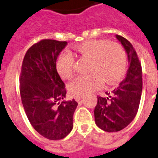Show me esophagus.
Returning <instances> with one entry per match:
<instances>
[{"instance_id":"esophagus-1","label":"esophagus","mask_w":158,"mask_h":158,"mask_svg":"<svg viewBox=\"0 0 158 158\" xmlns=\"http://www.w3.org/2000/svg\"><path fill=\"white\" fill-rule=\"evenodd\" d=\"M83 98V95H75L74 96V100H76V101H79V100H81Z\"/></svg>"}]
</instances>
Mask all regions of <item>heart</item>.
I'll use <instances>...</instances> for the list:
<instances>
[{"mask_svg":"<svg viewBox=\"0 0 158 158\" xmlns=\"http://www.w3.org/2000/svg\"><path fill=\"white\" fill-rule=\"evenodd\" d=\"M77 53L92 59L89 74L76 76L69 83L71 94L83 95L100 89L104 84L113 85L120 81L126 73L127 56L122 47L105 39H92L75 47ZM75 58L70 52H62L57 60L58 73L64 79L73 75Z\"/></svg>","mask_w":158,"mask_h":158,"instance_id":"b5f03b06","label":"heart"}]
</instances>
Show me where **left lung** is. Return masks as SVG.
<instances>
[{
  "label": "left lung",
  "instance_id": "obj_1",
  "mask_svg": "<svg viewBox=\"0 0 158 158\" xmlns=\"http://www.w3.org/2000/svg\"><path fill=\"white\" fill-rule=\"evenodd\" d=\"M128 56L129 68L126 78L107 96H98L94 108L95 123L107 132L119 131L127 127L138 110L142 91V70L132 44L125 37L116 35Z\"/></svg>",
  "mask_w": 158,
  "mask_h": 158
}]
</instances>
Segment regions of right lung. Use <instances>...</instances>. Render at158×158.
Masks as SVG:
<instances>
[{
  "mask_svg": "<svg viewBox=\"0 0 158 158\" xmlns=\"http://www.w3.org/2000/svg\"><path fill=\"white\" fill-rule=\"evenodd\" d=\"M67 42L43 39L27 51L20 74V94L31 125L43 137L60 140L73 129L78 103L62 101L66 89L56 62Z\"/></svg>",
  "mask_w": 158,
  "mask_h": 158,
  "instance_id": "add662e5",
  "label": "right lung"
}]
</instances>
